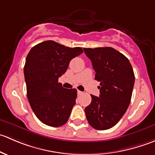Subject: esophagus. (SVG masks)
<instances>
[{
  "label": "esophagus",
  "mask_w": 155,
  "mask_h": 155,
  "mask_svg": "<svg viewBox=\"0 0 155 155\" xmlns=\"http://www.w3.org/2000/svg\"><path fill=\"white\" fill-rule=\"evenodd\" d=\"M77 94H78V95H82V94H83V92L81 91L78 90V91H77Z\"/></svg>",
  "instance_id": "obj_1"
}]
</instances>
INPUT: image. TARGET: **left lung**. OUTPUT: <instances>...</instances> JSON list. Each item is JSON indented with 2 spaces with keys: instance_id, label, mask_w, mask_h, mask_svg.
Wrapping results in <instances>:
<instances>
[{
  "instance_id": "obj_1",
  "label": "left lung",
  "mask_w": 155,
  "mask_h": 155,
  "mask_svg": "<svg viewBox=\"0 0 155 155\" xmlns=\"http://www.w3.org/2000/svg\"><path fill=\"white\" fill-rule=\"evenodd\" d=\"M91 61L95 79L101 82L100 96H91L85 112L89 124L103 130L120 121L130 105L135 81L129 60L112 47L84 48Z\"/></svg>"
}]
</instances>
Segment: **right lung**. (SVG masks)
<instances>
[{
  "mask_svg": "<svg viewBox=\"0 0 155 155\" xmlns=\"http://www.w3.org/2000/svg\"><path fill=\"white\" fill-rule=\"evenodd\" d=\"M82 52V48L67 47L52 40L30 50L24 68L27 96L33 112L43 124L58 127L68 121L77 91L62 87L58 78L70 61Z\"/></svg>",
  "mask_w": 155,
  "mask_h": 155,
  "instance_id": "1",
  "label": "right lung"
}]
</instances>
